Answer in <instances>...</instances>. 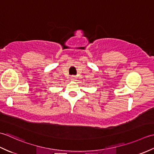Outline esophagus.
I'll return each instance as SVG.
<instances>
[{
	"label": "esophagus",
	"mask_w": 154,
	"mask_h": 154,
	"mask_svg": "<svg viewBox=\"0 0 154 154\" xmlns=\"http://www.w3.org/2000/svg\"><path fill=\"white\" fill-rule=\"evenodd\" d=\"M71 80L72 81H76V77H75V76H72V77H71Z\"/></svg>",
	"instance_id": "esophagus-1"
}]
</instances>
